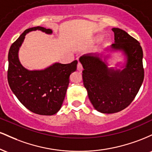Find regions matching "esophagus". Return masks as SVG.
I'll return each instance as SVG.
<instances>
[{"instance_id":"34e87169","label":"esophagus","mask_w":152,"mask_h":152,"mask_svg":"<svg viewBox=\"0 0 152 152\" xmlns=\"http://www.w3.org/2000/svg\"><path fill=\"white\" fill-rule=\"evenodd\" d=\"M77 70L78 71H80V72H81L82 71H83V66L81 64H80L79 62L78 63V65H77Z\"/></svg>"}]
</instances>
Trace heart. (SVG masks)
<instances>
[{
	"instance_id": "1",
	"label": "heart",
	"mask_w": 152,
	"mask_h": 152,
	"mask_svg": "<svg viewBox=\"0 0 152 152\" xmlns=\"http://www.w3.org/2000/svg\"><path fill=\"white\" fill-rule=\"evenodd\" d=\"M103 37L102 36H96L95 38H94V41H96V42H100V41H102Z\"/></svg>"
}]
</instances>
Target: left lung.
Masks as SVG:
<instances>
[{
    "mask_svg": "<svg viewBox=\"0 0 152 152\" xmlns=\"http://www.w3.org/2000/svg\"><path fill=\"white\" fill-rule=\"evenodd\" d=\"M112 31L114 43L105 50L123 53L126 61L121 69L108 67L109 55L88 53L79 58L90 102L103 114H114L126 108L139 92L144 77L140 43L121 29L113 28Z\"/></svg>",
    "mask_w": 152,
    "mask_h": 152,
    "instance_id": "left-lung-1",
    "label": "left lung"
}]
</instances>
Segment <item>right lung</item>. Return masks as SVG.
<instances>
[{
    "label": "right lung",
    "mask_w": 152,
    "mask_h": 152,
    "mask_svg": "<svg viewBox=\"0 0 152 152\" xmlns=\"http://www.w3.org/2000/svg\"><path fill=\"white\" fill-rule=\"evenodd\" d=\"M52 34L51 29L41 26L26 29L10 46L8 52V81L13 93L26 109L35 114L51 116L61 108L71 73L77 68L76 60L71 64L54 63L42 70L30 71L20 64L19 48L26 35L34 31Z\"/></svg>",
    "instance_id": "1"
}]
</instances>
